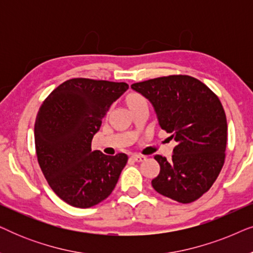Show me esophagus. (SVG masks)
<instances>
[{
	"mask_svg": "<svg viewBox=\"0 0 253 253\" xmlns=\"http://www.w3.org/2000/svg\"><path fill=\"white\" fill-rule=\"evenodd\" d=\"M131 158H132L136 162H141L146 160V157H144V155H140V154H132V157Z\"/></svg>",
	"mask_w": 253,
	"mask_h": 253,
	"instance_id": "esophagus-1",
	"label": "esophagus"
}]
</instances>
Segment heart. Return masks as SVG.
I'll return each mask as SVG.
<instances>
[{
    "label": "heart",
    "mask_w": 253,
    "mask_h": 253,
    "mask_svg": "<svg viewBox=\"0 0 253 253\" xmlns=\"http://www.w3.org/2000/svg\"><path fill=\"white\" fill-rule=\"evenodd\" d=\"M143 101H146V100H145L143 96L139 94H132V95H130V98H129V105H133V103L143 102Z\"/></svg>",
    "instance_id": "obj_1"
}]
</instances>
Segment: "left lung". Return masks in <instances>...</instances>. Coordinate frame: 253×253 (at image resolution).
Segmentation results:
<instances>
[{
	"label": "left lung",
	"mask_w": 253,
	"mask_h": 253,
	"mask_svg": "<svg viewBox=\"0 0 253 253\" xmlns=\"http://www.w3.org/2000/svg\"><path fill=\"white\" fill-rule=\"evenodd\" d=\"M153 106L161 129L174 138L171 159H154L160 172L152 186L182 204L209 191L226 158L227 119L220 100L198 79L185 75L159 77L131 85Z\"/></svg>",
	"instance_id": "left-lung-1"
}]
</instances>
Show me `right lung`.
<instances>
[{
	"mask_svg": "<svg viewBox=\"0 0 253 253\" xmlns=\"http://www.w3.org/2000/svg\"><path fill=\"white\" fill-rule=\"evenodd\" d=\"M126 83L74 78L54 89L34 124L38 162L48 184L69 205L88 209L113 192L127 155L92 151L93 136Z\"/></svg>",
	"mask_w": 253,
	"mask_h": 253,
	"instance_id": "obj_1",
	"label": "right lung"
}]
</instances>
